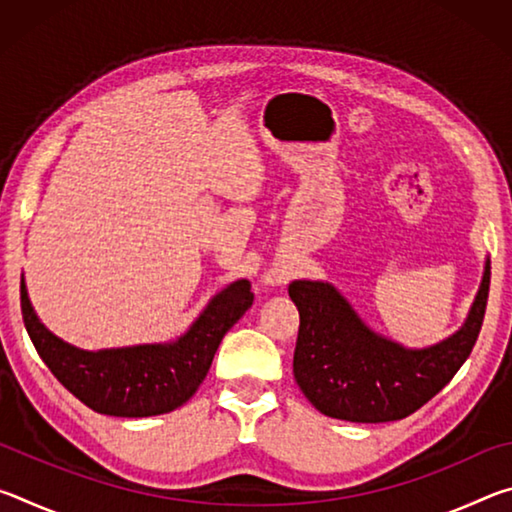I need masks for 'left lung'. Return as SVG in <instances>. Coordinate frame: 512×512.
Instances as JSON below:
<instances>
[{
	"instance_id": "8db88e82",
	"label": "left lung",
	"mask_w": 512,
	"mask_h": 512,
	"mask_svg": "<svg viewBox=\"0 0 512 512\" xmlns=\"http://www.w3.org/2000/svg\"><path fill=\"white\" fill-rule=\"evenodd\" d=\"M490 291V259L463 327L449 339L409 350L363 323L329 282L296 280L300 311L293 375L320 413L348 422L402 420L443 391L479 339Z\"/></svg>"
}]
</instances>
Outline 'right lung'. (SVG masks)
I'll use <instances>...</instances> for the list:
<instances>
[{
	"instance_id": "1",
	"label": "right lung",
	"mask_w": 512,
	"mask_h": 512,
	"mask_svg": "<svg viewBox=\"0 0 512 512\" xmlns=\"http://www.w3.org/2000/svg\"><path fill=\"white\" fill-rule=\"evenodd\" d=\"M253 300L250 282L237 280L216 293L178 341L88 352L58 339L40 323L24 277L20 282L24 327L40 359L85 406L117 418H149L183 406L203 384L225 332Z\"/></svg>"
}]
</instances>
